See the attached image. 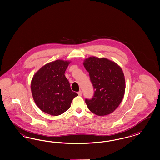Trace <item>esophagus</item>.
<instances>
[{"mask_svg":"<svg viewBox=\"0 0 160 160\" xmlns=\"http://www.w3.org/2000/svg\"><path fill=\"white\" fill-rule=\"evenodd\" d=\"M78 95H79V96H82V91L80 90V91H79L78 92Z\"/></svg>","mask_w":160,"mask_h":160,"instance_id":"obj_1","label":"esophagus"}]
</instances>
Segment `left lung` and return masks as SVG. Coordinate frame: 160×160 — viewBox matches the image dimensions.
I'll return each mask as SVG.
<instances>
[{"label":"left lung","instance_id":"1","mask_svg":"<svg viewBox=\"0 0 160 160\" xmlns=\"http://www.w3.org/2000/svg\"><path fill=\"white\" fill-rule=\"evenodd\" d=\"M89 73L95 93L85 99L90 111L99 116L108 115L119 106L124 95L125 78L122 68L105 58L90 57L83 62Z\"/></svg>","mask_w":160,"mask_h":160}]
</instances>
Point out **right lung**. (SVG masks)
<instances>
[{
    "label": "right lung",
    "mask_w": 160,
    "mask_h": 160,
    "mask_svg": "<svg viewBox=\"0 0 160 160\" xmlns=\"http://www.w3.org/2000/svg\"><path fill=\"white\" fill-rule=\"evenodd\" d=\"M69 61L58 59L46 64L34 75L31 82L32 98L38 108L51 115H61L70 108L78 96L71 89L65 72Z\"/></svg>",
    "instance_id": "add662e5"
}]
</instances>
